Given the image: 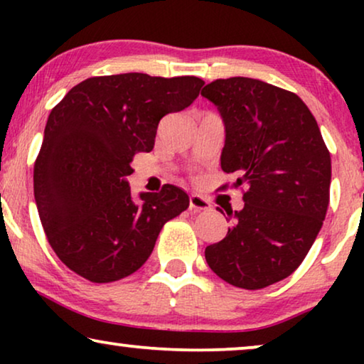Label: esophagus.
<instances>
[{"label": "esophagus", "mask_w": 364, "mask_h": 364, "mask_svg": "<svg viewBox=\"0 0 364 364\" xmlns=\"http://www.w3.org/2000/svg\"><path fill=\"white\" fill-rule=\"evenodd\" d=\"M188 207H191V210H196V212H202V210L205 212L212 208L208 198L198 196V193H192L191 198H188Z\"/></svg>", "instance_id": "obj_1"}]
</instances>
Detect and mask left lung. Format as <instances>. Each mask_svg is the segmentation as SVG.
Segmentation results:
<instances>
[{
  "instance_id": "obj_1",
  "label": "left lung",
  "mask_w": 364,
  "mask_h": 364,
  "mask_svg": "<svg viewBox=\"0 0 364 364\" xmlns=\"http://www.w3.org/2000/svg\"><path fill=\"white\" fill-rule=\"evenodd\" d=\"M202 96L225 124L222 171L238 173L233 187L245 202L227 212L233 227L205 248V260L230 285L260 290L290 277L310 252L330 203V151L295 92L228 77L207 84Z\"/></svg>"
}]
</instances>
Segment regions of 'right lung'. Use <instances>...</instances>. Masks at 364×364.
Here are the masks:
<instances>
[{
	"mask_svg": "<svg viewBox=\"0 0 364 364\" xmlns=\"http://www.w3.org/2000/svg\"><path fill=\"white\" fill-rule=\"evenodd\" d=\"M200 77L142 73L89 77L49 114L34 162V198L44 233L69 270L111 283L141 268L164 223L188 207L182 188L132 198L127 176L137 152H151L168 112L191 106Z\"/></svg>",
	"mask_w": 364,
	"mask_h": 364,
	"instance_id": "add662e5",
	"label": "right lung"
}]
</instances>
